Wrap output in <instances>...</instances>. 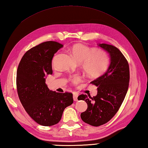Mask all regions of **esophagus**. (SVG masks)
Instances as JSON below:
<instances>
[{"label": "esophagus", "mask_w": 148, "mask_h": 148, "mask_svg": "<svg viewBox=\"0 0 148 148\" xmlns=\"http://www.w3.org/2000/svg\"><path fill=\"white\" fill-rule=\"evenodd\" d=\"M77 97H78V94L76 92H74L73 93V99H74V101H77Z\"/></svg>", "instance_id": "esophagus-1"}]
</instances>
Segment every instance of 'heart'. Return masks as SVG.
I'll return each mask as SVG.
<instances>
[{"instance_id": "obj_1", "label": "heart", "mask_w": 148, "mask_h": 148, "mask_svg": "<svg viewBox=\"0 0 148 148\" xmlns=\"http://www.w3.org/2000/svg\"><path fill=\"white\" fill-rule=\"evenodd\" d=\"M70 53L75 60L81 64L86 76L90 77L101 76L108 67V56L102 49H93L83 44H77L71 47ZM72 81L76 83L79 81V77H75Z\"/></svg>"}]
</instances>
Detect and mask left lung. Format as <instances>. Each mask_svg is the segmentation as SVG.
I'll return each instance as SVG.
<instances>
[{"instance_id": "1", "label": "left lung", "mask_w": 148, "mask_h": 148, "mask_svg": "<svg viewBox=\"0 0 148 148\" xmlns=\"http://www.w3.org/2000/svg\"><path fill=\"white\" fill-rule=\"evenodd\" d=\"M98 46L109 54V65L102 76L90 83L98 86L97 95L78 97L88 105L86 111L81 114V119L94 127L106 123L118 112L126 96L130 80L129 65L122 53L112 45L102 43Z\"/></svg>"}]
</instances>
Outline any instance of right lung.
<instances>
[{
	"mask_svg": "<svg viewBox=\"0 0 148 148\" xmlns=\"http://www.w3.org/2000/svg\"><path fill=\"white\" fill-rule=\"evenodd\" d=\"M62 47L55 41L40 44L25 53L18 67L19 99L30 117L42 126L58 123L64 109L73 103L72 93L53 92L45 83L53 73V56Z\"/></svg>",
	"mask_w": 148,
	"mask_h": 148,
	"instance_id": "right-lung-1",
	"label": "right lung"
}]
</instances>
